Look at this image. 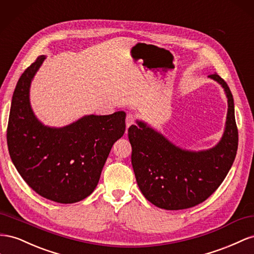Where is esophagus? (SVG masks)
Segmentation results:
<instances>
[{"instance_id": "34e87169", "label": "esophagus", "mask_w": 254, "mask_h": 254, "mask_svg": "<svg viewBox=\"0 0 254 254\" xmlns=\"http://www.w3.org/2000/svg\"><path fill=\"white\" fill-rule=\"evenodd\" d=\"M134 122H135V116L133 114H127V119H126L127 127H128L129 126H132Z\"/></svg>"}]
</instances>
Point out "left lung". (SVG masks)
<instances>
[{
    "label": "left lung",
    "instance_id": "1",
    "mask_svg": "<svg viewBox=\"0 0 254 254\" xmlns=\"http://www.w3.org/2000/svg\"><path fill=\"white\" fill-rule=\"evenodd\" d=\"M208 77L223 87L228 98L226 128L214 148L186 151L141 121H137L138 127H128L137 184L144 198L157 207L177 211L202 203L220 186L233 165L238 146L233 96L218 74Z\"/></svg>",
    "mask_w": 254,
    "mask_h": 254
}]
</instances>
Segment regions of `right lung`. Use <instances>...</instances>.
<instances>
[{
    "instance_id": "add662e5",
    "label": "right lung",
    "mask_w": 254,
    "mask_h": 254,
    "mask_svg": "<svg viewBox=\"0 0 254 254\" xmlns=\"http://www.w3.org/2000/svg\"><path fill=\"white\" fill-rule=\"evenodd\" d=\"M46 56H39L13 91L7 144L20 176L41 197L74 203L95 190L115 141L126 131V113L85 116L64 127H49L35 117L30 86Z\"/></svg>"
}]
</instances>
